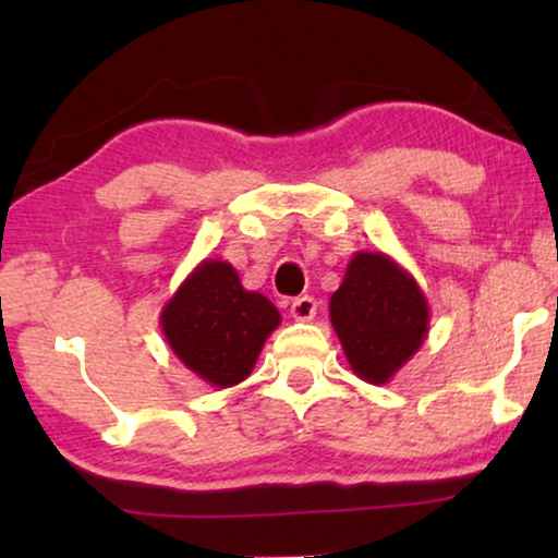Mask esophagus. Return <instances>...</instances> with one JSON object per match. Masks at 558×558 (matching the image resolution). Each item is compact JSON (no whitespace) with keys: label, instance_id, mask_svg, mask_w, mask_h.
<instances>
[{"label":"esophagus","instance_id":"34e87169","mask_svg":"<svg viewBox=\"0 0 558 558\" xmlns=\"http://www.w3.org/2000/svg\"><path fill=\"white\" fill-rule=\"evenodd\" d=\"M289 315H292L294 319H300V323H310V319L317 315V300L310 294L296 296V300L292 302V307H289Z\"/></svg>","mask_w":558,"mask_h":558}]
</instances>
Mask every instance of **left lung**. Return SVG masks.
Returning <instances> with one entry per match:
<instances>
[{
	"mask_svg": "<svg viewBox=\"0 0 558 558\" xmlns=\"http://www.w3.org/2000/svg\"><path fill=\"white\" fill-rule=\"evenodd\" d=\"M330 323L355 376L380 386L424 345L429 302L416 279L384 251H357L330 296Z\"/></svg>",
	"mask_w": 558,
	"mask_h": 558,
	"instance_id": "left-lung-1",
	"label": "left lung"
}]
</instances>
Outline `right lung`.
<instances>
[{
    "label": "right lung",
    "mask_w": 558,
    "mask_h": 558,
    "mask_svg": "<svg viewBox=\"0 0 558 558\" xmlns=\"http://www.w3.org/2000/svg\"><path fill=\"white\" fill-rule=\"evenodd\" d=\"M279 323V310L264 294L243 289L239 271L220 258L197 264L159 315L178 361L216 388L251 376Z\"/></svg>",
    "instance_id": "obj_1"
}]
</instances>
